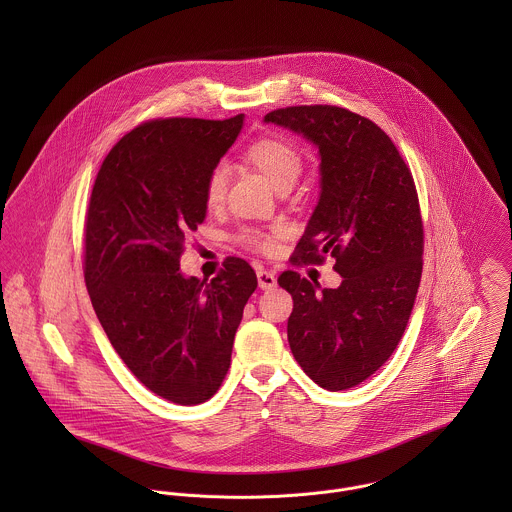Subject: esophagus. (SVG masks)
Wrapping results in <instances>:
<instances>
[{"mask_svg": "<svg viewBox=\"0 0 512 512\" xmlns=\"http://www.w3.org/2000/svg\"><path fill=\"white\" fill-rule=\"evenodd\" d=\"M258 286L260 290H274L278 286V278L270 270H258Z\"/></svg>", "mask_w": 512, "mask_h": 512, "instance_id": "34e87169", "label": "esophagus"}]
</instances>
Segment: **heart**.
Here are the masks:
<instances>
[{"instance_id":"1","label":"heart","mask_w":512,"mask_h":512,"mask_svg":"<svg viewBox=\"0 0 512 512\" xmlns=\"http://www.w3.org/2000/svg\"><path fill=\"white\" fill-rule=\"evenodd\" d=\"M244 157L278 191L290 189L297 181L303 167V157L299 149L282 138L256 140L254 144L248 146ZM226 185H228V169L224 163H219L209 171L205 181V203L209 209H219L222 205L226 195ZM282 234H284L282 226H276L272 230L248 228L242 232V240L260 252H274L278 246V238Z\"/></svg>"}]
</instances>
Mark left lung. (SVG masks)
<instances>
[{
  "label": "left lung",
  "mask_w": 512,
  "mask_h": 512,
  "mask_svg": "<svg viewBox=\"0 0 512 512\" xmlns=\"http://www.w3.org/2000/svg\"><path fill=\"white\" fill-rule=\"evenodd\" d=\"M317 147L319 201L293 262L335 258L343 278L321 290L297 272L278 284L292 293L288 341L321 388L361 384L384 365L408 325L422 278L424 226L408 165L368 118L337 106H290L264 116Z\"/></svg>",
  "instance_id": "1"
}]
</instances>
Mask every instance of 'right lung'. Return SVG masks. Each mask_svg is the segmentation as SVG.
Returning a JSON list of instances; mask_svg holds the SVG:
<instances>
[{
  "label": "right lung",
  "mask_w": 512,
  "mask_h": 512,
  "mask_svg": "<svg viewBox=\"0 0 512 512\" xmlns=\"http://www.w3.org/2000/svg\"><path fill=\"white\" fill-rule=\"evenodd\" d=\"M230 120L167 118L126 134L90 195L84 282L120 359L157 396L195 406L219 390L258 280L242 258L187 278L179 258L207 217L205 181L242 130Z\"/></svg>",
  "instance_id": "obj_1"
}]
</instances>
